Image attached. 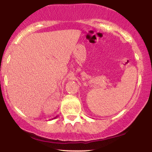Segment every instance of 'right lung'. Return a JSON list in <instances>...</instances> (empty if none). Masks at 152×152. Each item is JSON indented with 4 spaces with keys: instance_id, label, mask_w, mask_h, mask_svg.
Segmentation results:
<instances>
[{
    "instance_id": "add662e5",
    "label": "right lung",
    "mask_w": 152,
    "mask_h": 152,
    "mask_svg": "<svg viewBox=\"0 0 152 152\" xmlns=\"http://www.w3.org/2000/svg\"><path fill=\"white\" fill-rule=\"evenodd\" d=\"M56 117H57V116H56V117H54V118H53V119H55V118H56Z\"/></svg>"
}]
</instances>
